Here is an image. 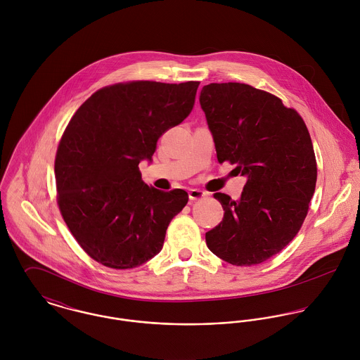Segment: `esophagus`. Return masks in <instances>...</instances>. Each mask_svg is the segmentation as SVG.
<instances>
[{"label":"esophagus","mask_w":360,"mask_h":360,"mask_svg":"<svg viewBox=\"0 0 360 360\" xmlns=\"http://www.w3.org/2000/svg\"><path fill=\"white\" fill-rule=\"evenodd\" d=\"M204 197H206L205 193H204V191H201V190H198V188H191V190L188 191V198H190L191 201L202 200Z\"/></svg>","instance_id":"1"}]
</instances>
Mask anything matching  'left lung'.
I'll return each mask as SVG.
<instances>
[{"label":"left lung","mask_w":360,"mask_h":360,"mask_svg":"<svg viewBox=\"0 0 360 360\" xmlns=\"http://www.w3.org/2000/svg\"><path fill=\"white\" fill-rule=\"evenodd\" d=\"M200 103L217 160L236 163L247 179L237 201L213 194L224 216L206 245L236 266L262 263L292 241L308 213L317 166L307 124L280 98L243 83L204 86Z\"/></svg>","instance_id":"8db88e82"}]
</instances>
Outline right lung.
<instances>
[{
  "mask_svg": "<svg viewBox=\"0 0 360 360\" xmlns=\"http://www.w3.org/2000/svg\"><path fill=\"white\" fill-rule=\"evenodd\" d=\"M198 82H131L103 87L70 119L55 158L58 205L80 247L112 269L158 255L184 190L160 191L141 179L158 139L193 110Z\"/></svg>",
  "mask_w": 360,
  "mask_h": 360,
  "instance_id": "obj_1",
  "label": "right lung"
}]
</instances>
